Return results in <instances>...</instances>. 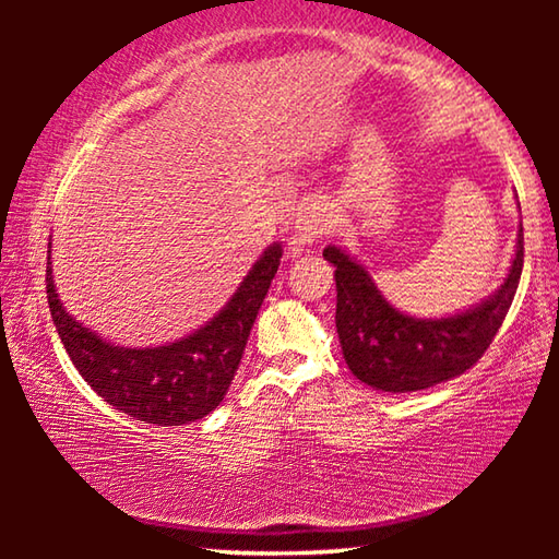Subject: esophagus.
Segmentation results:
<instances>
[{
	"label": "esophagus",
	"instance_id": "esophagus-1",
	"mask_svg": "<svg viewBox=\"0 0 559 559\" xmlns=\"http://www.w3.org/2000/svg\"><path fill=\"white\" fill-rule=\"evenodd\" d=\"M337 226V210L333 202L316 200L308 206H302L298 214L296 234H293V249L302 251L313 241H320Z\"/></svg>",
	"mask_w": 559,
	"mask_h": 559
}]
</instances>
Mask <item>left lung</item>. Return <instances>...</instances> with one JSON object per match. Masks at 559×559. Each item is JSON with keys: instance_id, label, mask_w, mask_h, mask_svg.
Listing matches in <instances>:
<instances>
[{"instance_id": "1", "label": "left lung", "mask_w": 559, "mask_h": 559, "mask_svg": "<svg viewBox=\"0 0 559 559\" xmlns=\"http://www.w3.org/2000/svg\"><path fill=\"white\" fill-rule=\"evenodd\" d=\"M323 257L335 266V325L349 372L382 392H419L471 370L493 343L523 273V224L513 266L496 296L439 320L392 308L367 269L335 246H328Z\"/></svg>"}]
</instances>
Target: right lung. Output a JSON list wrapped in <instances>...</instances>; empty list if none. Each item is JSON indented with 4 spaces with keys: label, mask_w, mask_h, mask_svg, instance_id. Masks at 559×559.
Wrapping results in <instances>:
<instances>
[{
    "label": "right lung",
    "mask_w": 559,
    "mask_h": 559,
    "mask_svg": "<svg viewBox=\"0 0 559 559\" xmlns=\"http://www.w3.org/2000/svg\"><path fill=\"white\" fill-rule=\"evenodd\" d=\"M281 253V243L269 246L212 323L163 347H118L75 323L53 288L51 261L46 266V296L66 353L103 402L155 427H182L222 404L278 271Z\"/></svg>",
    "instance_id": "add662e5"
}]
</instances>
